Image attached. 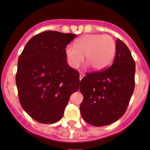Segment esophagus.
<instances>
[{
	"label": "esophagus",
	"mask_w": 150,
	"mask_h": 150,
	"mask_svg": "<svg viewBox=\"0 0 150 150\" xmlns=\"http://www.w3.org/2000/svg\"><path fill=\"white\" fill-rule=\"evenodd\" d=\"M84 76V75L83 73H80L79 74V79H80V80H81V79H83V77Z\"/></svg>",
	"instance_id": "obj_1"
}]
</instances>
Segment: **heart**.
Wrapping results in <instances>:
<instances>
[{"instance_id": "heart-1", "label": "heart", "mask_w": 150, "mask_h": 150, "mask_svg": "<svg viewBox=\"0 0 150 150\" xmlns=\"http://www.w3.org/2000/svg\"><path fill=\"white\" fill-rule=\"evenodd\" d=\"M74 46L67 45L65 57L68 65L71 69H77L83 61V56L87 64L93 69L101 71L108 67L115 57L116 44L109 35L91 34L76 40Z\"/></svg>"}]
</instances>
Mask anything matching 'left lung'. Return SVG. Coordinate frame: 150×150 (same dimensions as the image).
I'll return each mask as SVG.
<instances>
[{"label":"left lung","instance_id":"left-lung-1","mask_svg":"<svg viewBox=\"0 0 150 150\" xmlns=\"http://www.w3.org/2000/svg\"><path fill=\"white\" fill-rule=\"evenodd\" d=\"M111 66L88 73L80 82L83 94L80 111L91 125L101 127L116 122L126 112L135 86V62L129 49L117 39Z\"/></svg>","mask_w":150,"mask_h":150}]
</instances>
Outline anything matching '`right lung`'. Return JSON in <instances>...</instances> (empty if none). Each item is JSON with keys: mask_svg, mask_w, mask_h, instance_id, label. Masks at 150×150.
Here are the masks:
<instances>
[{"mask_svg": "<svg viewBox=\"0 0 150 150\" xmlns=\"http://www.w3.org/2000/svg\"><path fill=\"white\" fill-rule=\"evenodd\" d=\"M76 35L45 31L30 39L19 56L16 75L19 102L40 123L60 120L70 96L79 90V71L65 57V48Z\"/></svg>", "mask_w": 150, "mask_h": 150, "instance_id": "right-lung-1", "label": "right lung"}]
</instances>
